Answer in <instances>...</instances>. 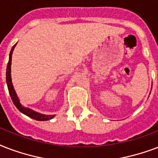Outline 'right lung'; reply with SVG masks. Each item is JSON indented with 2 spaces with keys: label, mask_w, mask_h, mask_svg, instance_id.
<instances>
[{
  "label": "right lung",
  "mask_w": 158,
  "mask_h": 158,
  "mask_svg": "<svg viewBox=\"0 0 158 158\" xmlns=\"http://www.w3.org/2000/svg\"><path fill=\"white\" fill-rule=\"evenodd\" d=\"M16 44L12 47L11 51L10 52L9 56V62H8V64H7L6 68V83H7V87H8V90H9L10 96L11 97V100L13 101V103L15 106L18 110H19L21 113H23L25 115L29 116L31 118H34L35 120L39 121H45V120H49L51 118H52L54 117V114L53 115H45V114H40L38 112H35V111L32 110L29 108H25L24 106H21V104L19 102V100L18 98V96L16 95V92L14 89V86H13V84H12L11 81V75H10V67H11V58H12V53H13V51H14V48L15 47Z\"/></svg>",
  "instance_id": "1"
}]
</instances>
